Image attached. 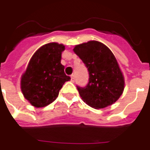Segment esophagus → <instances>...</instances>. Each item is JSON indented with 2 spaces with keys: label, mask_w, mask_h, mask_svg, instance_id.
<instances>
[{
  "label": "esophagus",
  "mask_w": 150,
  "mask_h": 150,
  "mask_svg": "<svg viewBox=\"0 0 150 150\" xmlns=\"http://www.w3.org/2000/svg\"><path fill=\"white\" fill-rule=\"evenodd\" d=\"M70 77H71V81H72V82H74V81H75V76H74V74H72L71 76H70Z\"/></svg>",
  "instance_id": "1"
}]
</instances>
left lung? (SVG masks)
Wrapping results in <instances>:
<instances>
[{
    "label": "left lung",
    "mask_w": 150,
    "mask_h": 150,
    "mask_svg": "<svg viewBox=\"0 0 150 150\" xmlns=\"http://www.w3.org/2000/svg\"><path fill=\"white\" fill-rule=\"evenodd\" d=\"M74 52L88 68L89 82L77 87L82 100L95 109H103L117 102L125 89V77L114 54L97 40L76 45Z\"/></svg>",
    "instance_id": "8db88e82"
}]
</instances>
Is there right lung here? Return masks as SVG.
I'll return each mask as SVG.
<instances>
[{
    "label": "right lung",
    "instance_id": "add662e5",
    "mask_svg": "<svg viewBox=\"0 0 150 150\" xmlns=\"http://www.w3.org/2000/svg\"><path fill=\"white\" fill-rule=\"evenodd\" d=\"M65 46L52 42L36 51L21 76L20 87L24 98L37 108L53 103L66 81L70 80L61 64Z\"/></svg>",
    "mask_w": 150,
    "mask_h": 150
}]
</instances>
